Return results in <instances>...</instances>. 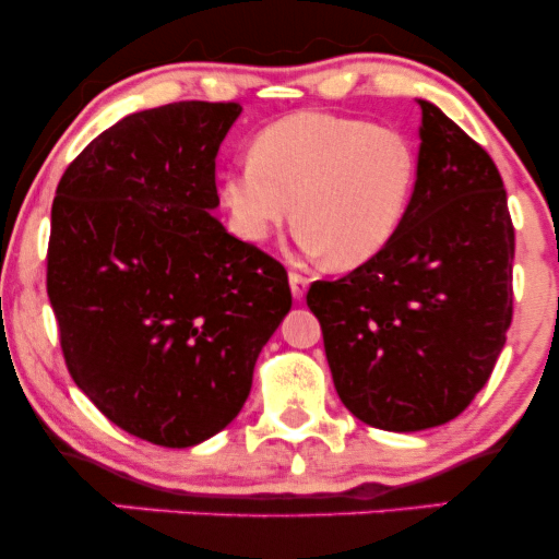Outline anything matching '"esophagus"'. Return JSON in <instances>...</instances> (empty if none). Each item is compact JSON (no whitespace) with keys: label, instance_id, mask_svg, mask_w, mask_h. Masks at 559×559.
<instances>
[{"label":"esophagus","instance_id":"34e87169","mask_svg":"<svg viewBox=\"0 0 559 559\" xmlns=\"http://www.w3.org/2000/svg\"><path fill=\"white\" fill-rule=\"evenodd\" d=\"M307 284H310V281H307L301 273H288V286H292V297L297 299V301L305 299Z\"/></svg>","mask_w":559,"mask_h":559}]
</instances>
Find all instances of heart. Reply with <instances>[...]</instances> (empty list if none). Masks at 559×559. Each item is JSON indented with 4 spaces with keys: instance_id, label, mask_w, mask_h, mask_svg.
I'll list each match as a JSON object with an SVG mask.
<instances>
[{
    "instance_id": "1",
    "label": "heart",
    "mask_w": 559,
    "mask_h": 559,
    "mask_svg": "<svg viewBox=\"0 0 559 559\" xmlns=\"http://www.w3.org/2000/svg\"><path fill=\"white\" fill-rule=\"evenodd\" d=\"M415 178L418 152L396 128L297 112L260 131L247 163L223 173L221 204L249 243L271 239L294 210L301 252L352 271L394 239Z\"/></svg>"
}]
</instances>
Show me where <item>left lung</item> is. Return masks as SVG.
<instances>
[{"label": "left lung", "instance_id": "1", "mask_svg": "<svg viewBox=\"0 0 559 559\" xmlns=\"http://www.w3.org/2000/svg\"><path fill=\"white\" fill-rule=\"evenodd\" d=\"M418 105V178L400 230L378 258L307 292L338 400L396 433L457 418L489 381L512 320L502 176L439 107Z\"/></svg>", "mask_w": 559, "mask_h": 559}]
</instances>
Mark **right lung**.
<instances>
[{"instance_id":"1","label":"right lung","mask_w":559,"mask_h":559,"mask_svg":"<svg viewBox=\"0 0 559 559\" xmlns=\"http://www.w3.org/2000/svg\"><path fill=\"white\" fill-rule=\"evenodd\" d=\"M236 102H173L99 133L57 186L47 294L75 386L123 431L194 447L241 413L292 292L213 215Z\"/></svg>"}]
</instances>
